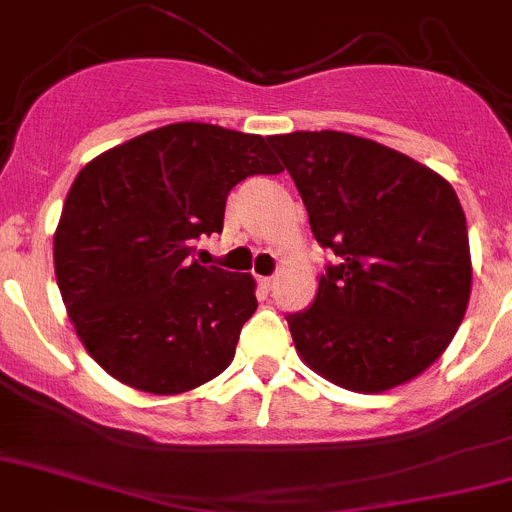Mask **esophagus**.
<instances>
[{"instance_id":"1","label":"esophagus","mask_w":512,"mask_h":512,"mask_svg":"<svg viewBox=\"0 0 512 512\" xmlns=\"http://www.w3.org/2000/svg\"><path fill=\"white\" fill-rule=\"evenodd\" d=\"M259 284L264 286V289H274V284H276V276H261V279H259Z\"/></svg>"}]
</instances>
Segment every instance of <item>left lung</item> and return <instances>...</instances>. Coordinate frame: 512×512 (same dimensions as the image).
<instances>
[{
  "instance_id": "8db88e82",
  "label": "left lung",
  "mask_w": 512,
  "mask_h": 512,
  "mask_svg": "<svg viewBox=\"0 0 512 512\" xmlns=\"http://www.w3.org/2000/svg\"><path fill=\"white\" fill-rule=\"evenodd\" d=\"M321 248L337 264L309 309L286 316L296 352L352 392H384L447 349L470 299L457 193L417 160L337 130L274 135Z\"/></svg>"
}]
</instances>
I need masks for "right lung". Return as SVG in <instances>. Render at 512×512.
Instances as JSON below:
<instances>
[{"label":"right lung","mask_w":512,"mask_h":512,"mask_svg":"<svg viewBox=\"0 0 512 512\" xmlns=\"http://www.w3.org/2000/svg\"><path fill=\"white\" fill-rule=\"evenodd\" d=\"M281 173L261 135L175 123L77 173L55 233V276L90 357L128 387L180 394L218 377L256 311L248 274L201 266L248 175Z\"/></svg>","instance_id":"right-lung-1"}]
</instances>
